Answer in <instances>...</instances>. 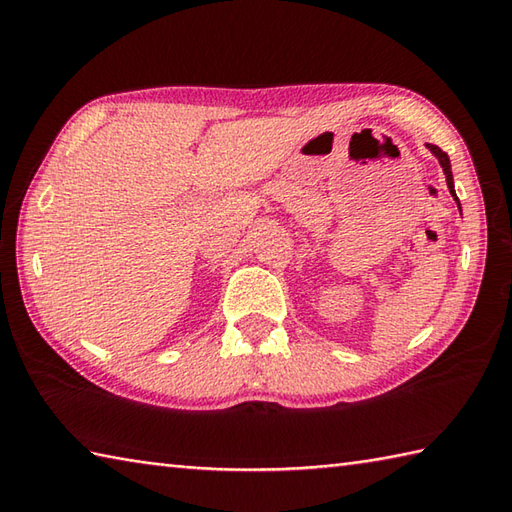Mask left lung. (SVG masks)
Masks as SVG:
<instances>
[{"mask_svg":"<svg viewBox=\"0 0 512 512\" xmlns=\"http://www.w3.org/2000/svg\"><path fill=\"white\" fill-rule=\"evenodd\" d=\"M428 149L435 153V156L439 158V162H441V169H443V173H446V182H448V189H450V194L455 196V200H457V194H455V187H452V171H450V160H448V153L446 151H441L437 144H428ZM459 202V200H457Z\"/></svg>","mask_w":512,"mask_h":512,"instance_id":"obj_1","label":"left lung"}]
</instances>
